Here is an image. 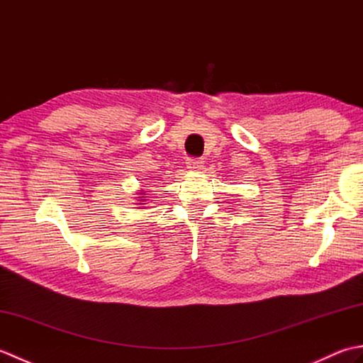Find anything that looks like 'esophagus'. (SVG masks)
<instances>
[{
	"instance_id": "1",
	"label": "esophagus",
	"mask_w": 363,
	"mask_h": 363,
	"mask_svg": "<svg viewBox=\"0 0 363 363\" xmlns=\"http://www.w3.org/2000/svg\"><path fill=\"white\" fill-rule=\"evenodd\" d=\"M186 164H187L189 169H195V172H198V169L203 168L204 162H203V159H198V157H189Z\"/></svg>"
}]
</instances>
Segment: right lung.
I'll list each match as a JSON object with an SVG mask.
<instances>
[{"label": "right lung", "mask_w": 363, "mask_h": 363, "mask_svg": "<svg viewBox=\"0 0 363 363\" xmlns=\"http://www.w3.org/2000/svg\"><path fill=\"white\" fill-rule=\"evenodd\" d=\"M142 198H145V196H142Z\"/></svg>", "instance_id": "obj_1"}]
</instances>
